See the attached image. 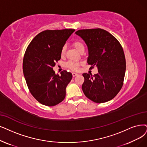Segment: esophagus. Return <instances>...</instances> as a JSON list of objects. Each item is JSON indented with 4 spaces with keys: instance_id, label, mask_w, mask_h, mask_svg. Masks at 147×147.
Segmentation results:
<instances>
[{
    "instance_id": "1",
    "label": "esophagus",
    "mask_w": 147,
    "mask_h": 147,
    "mask_svg": "<svg viewBox=\"0 0 147 147\" xmlns=\"http://www.w3.org/2000/svg\"><path fill=\"white\" fill-rule=\"evenodd\" d=\"M78 74H77V73H75V72H73L72 73V76L74 77H76V76H77Z\"/></svg>"
}]
</instances>
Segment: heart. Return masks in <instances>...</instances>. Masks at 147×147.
<instances>
[{
	"instance_id": "b5f03b06",
	"label": "heart",
	"mask_w": 147,
	"mask_h": 147,
	"mask_svg": "<svg viewBox=\"0 0 147 147\" xmlns=\"http://www.w3.org/2000/svg\"><path fill=\"white\" fill-rule=\"evenodd\" d=\"M72 45L74 46V48L77 49L79 52H80L81 51L84 50V44L81 42H80V41H78V40L75 41V42H73ZM65 52H66V48H65V46H63L61 49V55H64V54H65ZM80 66V63L77 61H69L66 63V66L68 68L72 69L73 70H78L79 69Z\"/></svg>"
}]
</instances>
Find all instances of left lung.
Listing matches in <instances>:
<instances>
[{
    "label": "left lung",
    "instance_id": "1",
    "mask_svg": "<svg viewBox=\"0 0 147 147\" xmlns=\"http://www.w3.org/2000/svg\"><path fill=\"white\" fill-rule=\"evenodd\" d=\"M75 34L88 47V64L98 67L93 76L84 73L82 89L92 101L103 103L114 98L124 84L126 61L123 48L113 36L100 28L80 29Z\"/></svg>",
    "mask_w": 147,
    "mask_h": 147
}]
</instances>
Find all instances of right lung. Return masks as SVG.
<instances>
[{
	"label": "right lung",
	"mask_w": 147,
	"mask_h": 147,
	"mask_svg": "<svg viewBox=\"0 0 147 147\" xmlns=\"http://www.w3.org/2000/svg\"><path fill=\"white\" fill-rule=\"evenodd\" d=\"M75 29L45 30L38 34L27 47L23 60V72L29 92L46 106L64 100L66 88L72 78L63 70L55 74L53 67L61 58V49Z\"/></svg>",
	"instance_id": "right-lung-1"
}]
</instances>
